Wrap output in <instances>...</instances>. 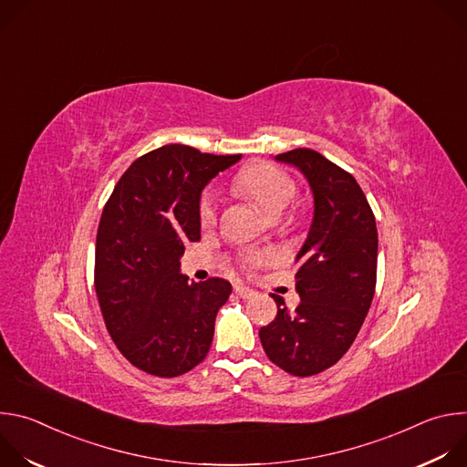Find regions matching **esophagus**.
Wrapping results in <instances>:
<instances>
[{"mask_svg": "<svg viewBox=\"0 0 467 467\" xmlns=\"http://www.w3.org/2000/svg\"><path fill=\"white\" fill-rule=\"evenodd\" d=\"M234 292H236L242 299H249V297H253V296L256 294L253 288L244 286V285H234Z\"/></svg>", "mask_w": 467, "mask_h": 467, "instance_id": "obj_1", "label": "esophagus"}]
</instances>
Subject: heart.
Here are the masks:
<instances>
[{
    "instance_id": "heart-1",
    "label": "heart",
    "mask_w": 467,
    "mask_h": 467,
    "mask_svg": "<svg viewBox=\"0 0 467 467\" xmlns=\"http://www.w3.org/2000/svg\"><path fill=\"white\" fill-rule=\"evenodd\" d=\"M234 188L253 199L260 211L270 218L279 216L294 202L297 193L296 181L286 171L265 162H254L240 170L234 177ZM216 214L218 197L214 192H205L197 205L199 223L205 229L213 227L216 223ZM264 260L265 256L262 254H245L247 268H253V265Z\"/></svg>"
}]
</instances>
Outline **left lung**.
I'll return each mask as SVG.
<instances>
[{"label":"left lung","mask_w":467,"mask_h":467,"mask_svg":"<svg viewBox=\"0 0 467 467\" xmlns=\"http://www.w3.org/2000/svg\"><path fill=\"white\" fill-rule=\"evenodd\" d=\"M275 159L294 164L306 177L314 218L296 256L301 303L290 312L285 299L272 294L277 316L258 337L275 366L296 377H310L348 353L366 319L377 283V225L349 171L308 148Z\"/></svg>","instance_id":"1"}]
</instances>
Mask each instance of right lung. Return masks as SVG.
I'll return each instance as SVG.
<instances>
[{"label":"right lung","mask_w":467,"mask_h":467,"mask_svg":"<svg viewBox=\"0 0 467 467\" xmlns=\"http://www.w3.org/2000/svg\"><path fill=\"white\" fill-rule=\"evenodd\" d=\"M240 157L162 146L132 162L105 203L94 268L99 308L119 353L150 375L179 377L211 349L233 286L188 281L179 258L202 238V190Z\"/></svg>","instance_id":"1"}]
</instances>
